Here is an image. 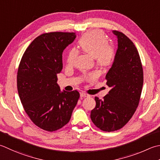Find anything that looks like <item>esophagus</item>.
Here are the masks:
<instances>
[{
    "instance_id": "34e87169",
    "label": "esophagus",
    "mask_w": 160,
    "mask_h": 160,
    "mask_svg": "<svg viewBox=\"0 0 160 160\" xmlns=\"http://www.w3.org/2000/svg\"><path fill=\"white\" fill-rule=\"evenodd\" d=\"M80 96H81V97H83V98H84V97H89L90 96L88 95V94H87V93H85L82 92V93H80Z\"/></svg>"
}]
</instances>
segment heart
I'll return each instance as SVG.
<instances>
[{
	"label": "heart",
	"instance_id": "obj_1",
	"mask_svg": "<svg viewBox=\"0 0 160 160\" xmlns=\"http://www.w3.org/2000/svg\"><path fill=\"white\" fill-rule=\"evenodd\" d=\"M78 44L82 51L93 56L96 64L101 67H108L114 58V47L108 43L107 37L101 30H93L84 34L78 42ZM78 53L79 52L76 48L68 52L67 59L68 64H73ZM95 78V75H85L84 80L87 81Z\"/></svg>",
	"mask_w": 160,
	"mask_h": 160
}]
</instances>
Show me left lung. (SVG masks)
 Instances as JSON below:
<instances>
[{
	"mask_svg": "<svg viewBox=\"0 0 160 160\" xmlns=\"http://www.w3.org/2000/svg\"><path fill=\"white\" fill-rule=\"evenodd\" d=\"M118 38V49L112 67L105 76L111 90L102 99L95 97L96 105L91 119L105 132L123 128L132 117L142 94L143 73L138 51L125 34L113 31Z\"/></svg>",
	"mask_w": 160,
	"mask_h": 160,
	"instance_id": "8db88e82",
	"label": "left lung"
}]
</instances>
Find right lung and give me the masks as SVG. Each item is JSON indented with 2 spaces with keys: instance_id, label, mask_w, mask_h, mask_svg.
<instances>
[{
  "instance_id": "add662e5",
  "label": "right lung",
  "mask_w": 160,
  "mask_h": 160,
  "mask_svg": "<svg viewBox=\"0 0 160 160\" xmlns=\"http://www.w3.org/2000/svg\"><path fill=\"white\" fill-rule=\"evenodd\" d=\"M75 32L43 33L23 53L17 72V89L23 109L34 125L53 132L68 123L80 93L61 92L57 75L61 72L62 52L73 42Z\"/></svg>"
}]
</instances>
